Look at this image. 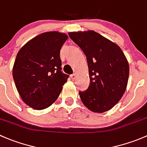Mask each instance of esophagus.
Masks as SVG:
<instances>
[{
	"instance_id": "obj_1",
	"label": "esophagus",
	"mask_w": 147,
	"mask_h": 147,
	"mask_svg": "<svg viewBox=\"0 0 147 147\" xmlns=\"http://www.w3.org/2000/svg\"><path fill=\"white\" fill-rule=\"evenodd\" d=\"M71 79H72V80H75L76 78H77V76H76V74H72V75L71 76Z\"/></svg>"
}]
</instances>
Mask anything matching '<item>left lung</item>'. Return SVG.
<instances>
[{
	"label": "left lung",
	"instance_id": "1",
	"mask_svg": "<svg viewBox=\"0 0 147 147\" xmlns=\"http://www.w3.org/2000/svg\"><path fill=\"white\" fill-rule=\"evenodd\" d=\"M70 38L86 56L90 85L80 91L84 105L93 113L113 108L126 90L129 66L120 47L93 30L71 32Z\"/></svg>",
	"mask_w": 147,
	"mask_h": 147
}]
</instances>
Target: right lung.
Instances as JSON below:
<instances>
[{"label":"right lung","mask_w":147,"mask_h":147,"mask_svg":"<svg viewBox=\"0 0 147 147\" xmlns=\"http://www.w3.org/2000/svg\"><path fill=\"white\" fill-rule=\"evenodd\" d=\"M68 36L47 32L27 42L18 51L13 77L21 98L35 110H43L59 98L69 76L61 72L60 50Z\"/></svg>","instance_id":"1"}]
</instances>
